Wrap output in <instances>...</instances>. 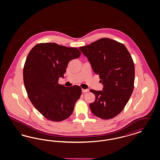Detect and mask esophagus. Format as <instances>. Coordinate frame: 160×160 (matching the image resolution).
I'll list each match as a JSON object with an SVG mask.
<instances>
[{
    "mask_svg": "<svg viewBox=\"0 0 160 160\" xmlns=\"http://www.w3.org/2000/svg\"><path fill=\"white\" fill-rule=\"evenodd\" d=\"M89 89H82V92L83 93H86V92H89Z\"/></svg>",
    "mask_w": 160,
    "mask_h": 160,
    "instance_id": "obj_1",
    "label": "esophagus"
}]
</instances>
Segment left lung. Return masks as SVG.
<instances>
[{
  "instance_id": "1",
  "label": "left lung",
  "mask_w": 160,
  "mask_h": 160,
  "mask_svg": "<svg viewBox=\"0 0 160 160\" xmlns=\"http://www.w3.org/2000/svg\"><path fill=\"white\" fill-rule=\"evenodd\" d=\"M79 49L103 85L102 91L90 90L95 96L90 109L99 118L112 119L122 112L134 89L135 70L132 58L123 44L109 38H101Z\"/></svg>"
}]
</instances>
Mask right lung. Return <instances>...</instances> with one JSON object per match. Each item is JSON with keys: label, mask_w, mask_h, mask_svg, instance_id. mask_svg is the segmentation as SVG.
I'll list each match as a JSON object with an SVG mask.
<instances>
[{"label": "right lung", "mask_w": 160, "mask_h": 160, "mask_svg": "<svg viewBox=\"0 0 160 160\" xmlns=\"http://www.w3.org/2000/svg\"><path fill=\"white\" fill-rule=\"evenodd\" d=\"M80 52L54 42L34 46L23 69V80L28 97L38 112L54 122L67 119L72 113L82 89L58 83L63 78L69 61L79 58Z\"/></svg>", "instance_id": "add662e5"}]
</instances>
